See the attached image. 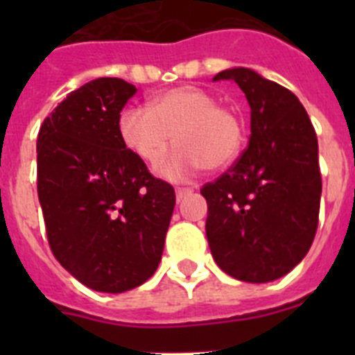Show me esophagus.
Here are the masks:
<instances>
[{"instance_id": "esophagus-1", "label": "esophagus", "mask_w": 355, "mask_h": 355, "mask_svg": "<svg viewBox=\"0 0 355 355\" xmlns=\"http://www.w3.org/2000/svg\"><path fill=\"white\" fill-rule=\"evenodd\" d=\"M192 192H193L192 188H178V190H175V197H178V200H181L187 196H190Z\"/></svg>"}]
</instances>
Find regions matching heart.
<instances>
[{
  "mask_svg": "<svg viewBox=\"0 0 355 355\" xmlns=\"http://www.w3.org/2000/svg\"><path fill=\"white\" fill-rule=\"evenodd\" d=\"M122 142L146 163H156L174 135L180 147L159 163L171 180H184L199 168L227 167L245 142V124L231 106L218 105L208 90L183 85L156 96L147 106H130L119 119Z\"/></svg>",
  "mask_w": 355,
  "mask_h": 355,
  "instance_id": "1",
  "label": "heart"
}]
</instances>
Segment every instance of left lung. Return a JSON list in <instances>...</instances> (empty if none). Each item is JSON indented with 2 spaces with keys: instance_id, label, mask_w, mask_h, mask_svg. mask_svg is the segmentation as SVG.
I'll list each match as a JSON object with an SVG mask.
<instances>
[{
  "instance_id": "1",
  "label": "left lung",
  "mask_w": 355,
  "mask_h": 355,
  "mask_svg": "<svg viewBox=\"0 0 355 355\" xmlns=\"http://www.w3.org/2000/svg\"><path fill=\"white\" fill-rule=\"evenodd\" d=\"M250 106L249 146L200 193L213 259L245 283H268L299 265L318 227V140L293 92L245 67L218 72Z\"/></svg>"
}]
</instances>
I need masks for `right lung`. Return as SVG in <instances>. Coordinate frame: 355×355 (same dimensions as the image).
<instances>
[{"mask_svg": "<svg viewBox=\"0 0 355 355\" xmlns=\"http://www.w3.org/2000/svg\"><path fill=\"white\" fill-rule=\"evenodd\" d=\"M137 89L97 78L69 94L37 137V192L49 247L85 286L122 293L155 274L175 205L119 133Z\"/></svg>", "mask_w": 355, "mask_h": 355, "instance_id": "1", "label": "right lung"}]
</instances>
